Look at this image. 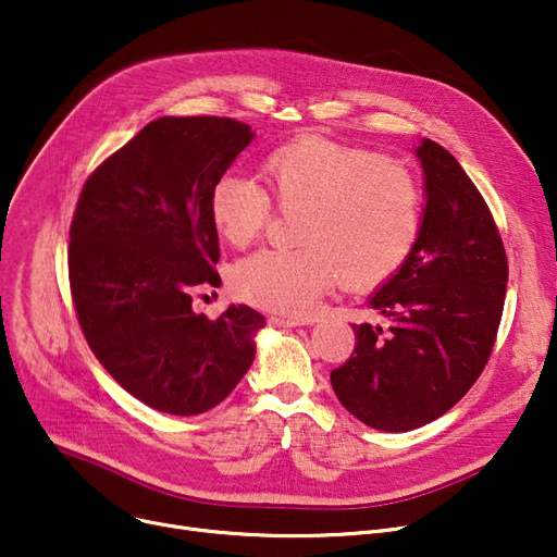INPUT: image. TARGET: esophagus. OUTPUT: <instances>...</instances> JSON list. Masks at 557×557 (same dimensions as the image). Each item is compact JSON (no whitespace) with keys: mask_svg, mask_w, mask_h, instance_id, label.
Instances as JSON below:
<instances>
[{"mask_svg":"<svg viewBox=\"0 0 557 557\" xmlns=\"http://www.w3.org/2000/svg\"><path fill=\"white\" fill-rule=\"evenodd\" d=\"M269 325L273 327H298V325H307L305 318H288V315H271Z\"/></svg>","mask_w":557,"mask_h":557,"instance_id":"1","label":"esophagus"}]
</instances>
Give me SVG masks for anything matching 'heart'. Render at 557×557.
<instances>
[{"mask_svg": "<svg viewBox=\"0 0 557 557\" xmlns=\"http://www.w3.org/2000/svg\"><path fill=\"white\" fill-rule=\"evenodd\" d=\"M263 178L267 189L248 175L225 171L210 191V219L237 248L261 237L271 202L282 212H302L300 250H261L232 267V294L252 307L300 315L338 275L349 288L384 284L418 244L420 187L382 153L307 135L263 160Z\"/></svg>", "mask_w": 557, "mask_h": 557, "instance_id": "obj_1", "label": "heart"}]
</instances>
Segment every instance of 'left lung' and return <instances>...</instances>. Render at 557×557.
<instances>
[{
    "instance_id": "left-lung-1",
    "label": "left lung",
    "mask_w": 557,
    "mask_h": 557,
    "mask_svg": "<svg viewBox=\"0 0 557 557\" xmlns=\"http://www.w3.org/2000/svg\"><path fill=\"white\" fill-rule=\"evenodd\" d=\"M426 205L404 267L370 298L386 325H352L357 345L332 370L338 401L382 431L445 416L481 376L502 323L508 257L487 202L433 139L418 149Z\"/></svg>"
}]
</instances>
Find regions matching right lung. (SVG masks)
<instances>
[{"mask_svg":"<svg viewBox=\"0 0 557 557\" xmlns=\"http://www.w3.org/2000/svg\"><path fill=\"white\" fill-rule=\"evenodd\" d=\"M230 116H160L85 181L70 225L78 325L110 376L156 411L198 416L221 404L255 359L263 315L191 309L216 288L210 191L252 139Z\"/></svg>","mask_w":557,"mask_h":557,"instance_id":"1","label":"right lung"}]
</instances>
